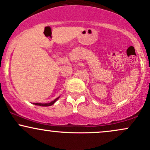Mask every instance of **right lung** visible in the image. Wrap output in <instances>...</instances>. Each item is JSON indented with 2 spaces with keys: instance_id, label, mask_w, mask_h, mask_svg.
I'll return each mask as SVG.
<instances>
[{
  "instance_id": "obj_1",
  "label": "right lung",
  "mask_w": 150,
  "mask_h": 150,
  "mask_svg": "<svg viewBox=\"0 0 150 150\" xmlns=\"http://www.w3.org/2000/svg\"><path fill=\"white\" fill-rule=\"evenodd\" d=\"M58 98H59V97H58V98H56V99H54V100L51 101V102L47 103V104H42V103H34V104L37 105V106H51V105H53V104H54V103L58 100Z\"/></svg>"
}]
</instances>
